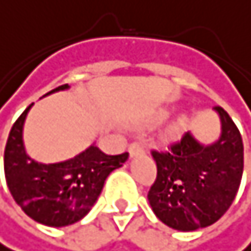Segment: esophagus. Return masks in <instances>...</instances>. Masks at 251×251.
<instances>
[{"mask_svg":"<svg viewBox=\"0 0 251 251\" xmlns=\"http://www.w3.org/2000/svg\"><path fill=\"white\" fill-rule=\"evenodd\" d=\"M144 151V147L141 146V144H138V143H132L131 146H129V154L131 156H137V154H140V153H143Z\"/></svg>","mask_w":251,"mask_h":251,"instance_id":"34e87169","label":"esophagus"}]
</instances>
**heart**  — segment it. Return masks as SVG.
Masks as SVG:
<instances>
[{
    "instance_id": "1",
    "label": "heart",
    "mask_w": 251,
    "mask_h": 251,
    "mask_svg": "<svg viewBox=\"0 0 251 251\" xmlns=\"http://www.w3.org/2000/svg\"><path fill=\"white\" fill-rule=\"evenodd\" d=\"M168 114H170V111H168V110H160V111L157 113L156 119H157V120H164V119H167V117H168ZM181 122H183V120H180V122H178V125H181Z\"/></svg>"
}]
</instances>
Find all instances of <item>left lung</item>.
<instances>
[{
  "instance_id": "left-lung-1",
  "label": "left lung",
  "mask_w": 251,
  "mask_h": 251,
  "mask_svg": "<svg viewBox=\"0 0 251 251\" xmlns=\"http://www.w3.org/2000/svg\"><path fill=\"white\" fill-rule=\"evenodd\" d=\"M220 135L204 144L186 132L167 151H151L157 177L149 190L156 217L167 226L190 232L216 223L230 207L238 192L244 146L241 134L222 107Z\"/></svg>"
}]
</instances>
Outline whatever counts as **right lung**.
Masks as SVG:
<instances>
[{
  "label": "right lung",
  "mask_w": 251,
  "mask_h": 251,
  "mask_svg": "<svg viewBox=\"0 0 251 251\" xmlns=\"http://www.w3.org/2000/svg\"><path fill=\"white\" fill-rule=\"evenodd\" d=\"M68 84L53 89L47 95L67 91ZM31 104L13 125L4 150V173L13 200L32 220L62 227L81 220L104 187L111 171L128 160V153L105 154L95 144L71 159L43 164L25 149L24 125Z\"/></svg>",
  "instance_id": "right-lung-1"
}]
</instances>
